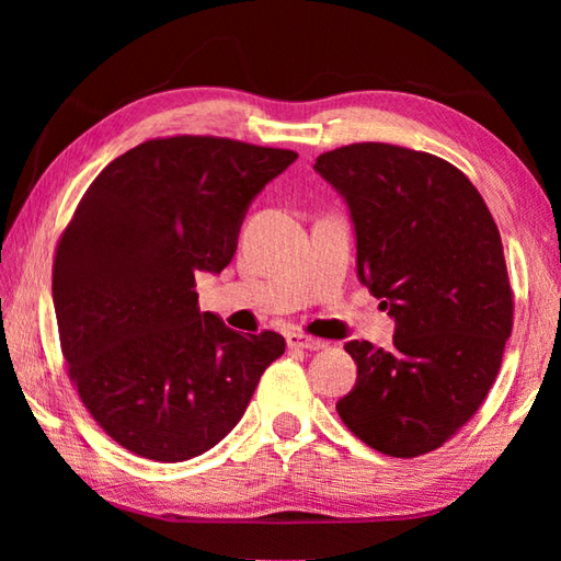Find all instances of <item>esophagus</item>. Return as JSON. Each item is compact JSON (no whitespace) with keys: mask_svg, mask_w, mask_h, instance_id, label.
Here are the masks:
<instances>
[{"mask_svg":"<svg viewBox=\"0 0 561 561\" xmlns=\"http://www.w3.org/2000/svg\"><path fill=\"white\" fill-rule=\"evenodd\" d=\"M287 344H289L291 350H308V352H318V350H325L328 347L323 340L301 335V332H291V335H287Z\"/></svg>","mask_w":561,"mask_h":561,"instance_id":"1","label":"esophagus"}]
</instances>
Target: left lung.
<instances>
[{
	"label": "left lung",
	"mask_w": 561,
	"mask_h": 561,
	"mask_svg": "<svg viewBox=\"0 0 561 561\" xmlns=\"http://www.w3.org/2000/svg\"><path fill=\"white\" fill-rule=\"evenodd\" d=\"M313 171L347 202L356 277L396 320L390 350L344 344L356 383L337 412L386 456H422L478 412L502 366L514 318L502 236L432 153L366 141L320 153Z\"/></svg>",
	"instance_id": "1"
}]
</instances>
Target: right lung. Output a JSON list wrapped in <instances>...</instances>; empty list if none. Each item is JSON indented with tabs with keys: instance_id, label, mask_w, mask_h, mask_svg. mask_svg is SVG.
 I'll return each mask as SVG.
<instances>
[{
	"instance_id": "add662e5",
	"label": "right lung",
	"mask_w": 561,
	"mask_h": 561,
	"mask_svg": "<svg viewBox=\"0 0 561 561\" xmlns=\"http://www.w3.org/2000/svg\"><path fill=\"white\" fill-rule=\"evenodd\" d=\"M299 159L219 137L149 139L111 161L59 238L53 304L69 378L105 434L141 458L190 460L241 420L277 332L241 335L197 308L248 207Z\"/></svg>"
}]
</instances>
